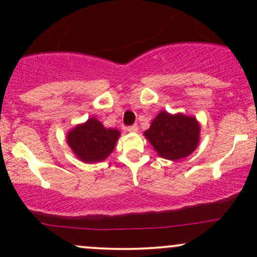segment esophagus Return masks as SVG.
I'll list each match as a JSON object with an SVG mask.
<instances>
[{
  "mask_svg": "<svg viewBox=\"0 0 257 257\" xmlns=\"http://www.w3.org/2000/svg\"><path fill=\"white\" fill-rule=\"evenodd\" d=\"M126 131L129 133H137L138 132V125H128L126 126Z\"/></svg>",
  "mask_w": 257,
  "mask_h": 257,
  "instance_id": "esophagus-1",
  "label": "esophagus"
}]
</instances>
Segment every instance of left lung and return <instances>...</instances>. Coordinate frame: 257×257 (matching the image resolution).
I'll return each instance as SVG.
<instances>
[{
	"label": "left lung",
	"mask_w": 257,
	"mask_h": 257,
	"mask_svg": "<svg viewBox=\"0 0 257 257\" xmlns=\"http://www.w3.org/2000/svg\"><path fill=\"white\" fill-rule=\"evenodd\" d=\"M200 125L194 117L170 115L162 111L145 132L160 157L170 160L182 159L195 151L199 144Z\"/></svg>",
	"instance_id": "left-lung-1"
}]
</instances>
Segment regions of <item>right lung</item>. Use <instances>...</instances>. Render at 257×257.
Here are the masks:
<instances>
[{
    "label": "right lung",
    "instance_id": "right-lung-1",
    "mask_svg": "<svg viewBox=\"0 0 257 257\" xmlns=\"http://www.w3.org/2000/svg\"><path fill=\"white\" fill-rule=\"evenodd\" d=\"M119 132L106 129L99 120L89 118L67 135V142L73 152L85 163L104 160L115 148Z\"/></svg>",
    "mask_w": 257,
    "mask_h": 257
}]
</instances>
